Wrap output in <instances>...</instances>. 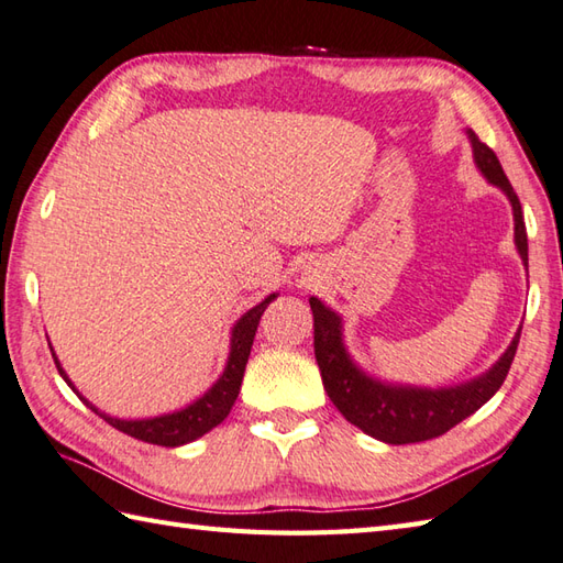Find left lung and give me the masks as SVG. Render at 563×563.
Returning <instances> with one entry per match:
<instances>
[{"label":"left lung","instance_id":"1","mask_svg":"<svg viewBox=\"0 0 563 563\" xmlns=\"http://www.w3.org/2000/svg\"><path fill=\"white\" fill-rule=\"evenodd\" d=\"M466 137L472 143L476 169L484 175L488 185L506 194V199L512 206L515 247H518V255L527 267V231L518 194L512 191L496 153L481 143L472 129H466ZM308 303H311L316 328V362L332 406L354 428L386 444H410L440 438V434L452 430L481 406L488 404L506 382L522 330L520 325L508 350L484 374L454 386L432 388L386 382V378L362 369L345 345V320H342V316L316 296L308 298Z\"/></svg>","mask_w":563,"mask_h":563}]
</instances>
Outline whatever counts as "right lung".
Returning <instances> with one entry per match:
<instances>
[{"label":"right lung","mask_w":563,"mask_h":563,"mask_svg":"<svg viewBox=\"0 0 563 563\" xmlns=\"http://www.w3.org/2000/svg\"><path fill=\"white\" fill-rule=\"evenodd\" d=\"M277 296L279 294H269L265 301L252 306L250 311H245L235 320V325L231 328V342H228V360H225L223 372L199 398H194L191 404H187L185 408L159 412V416H151V418H117V416H109V412L97 408L89 398L79 394V388L73 384V378L67 376V372L63 369V364H60V360H57L53 347H51V352H53L57 372H60V376L65 378V384L73 388V391L79 396V400H82L89 410H95L99 418H104L111 428H117L123 434H131V438L143 440L147 444L181 446V444H189L194 440L203 438L206 432H211L216 426H221V422L228 418V412H231L235 398L240 394V384H243L245 364L250 357L252 342H255L260 318Z\"/></svg>","instance_id":"right-lung-1"}]
</instances>
